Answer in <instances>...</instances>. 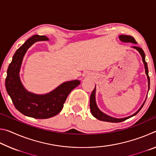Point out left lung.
Here are the masks:
<instances>
[{"mask_svg":"<svg viewBox=\"0 0 156 156\" xmlns=\"http://www.w3.org/2000/svg\"><path fill=\"white\" fill-rule=\"evenodd\" d=\"M119 37V39L120 41L123 42V43H131L133 44H137V42L136 41L135 39L133 36H127V35H120L118 36ZM132 48L136 49L137 51L139 52V54H140V56L142 57V62L144 63V69H145V73H146L147 77V80H148V91L149 90V86H150V78L149 76V70H148V67H147V63L145 61V54L144 52L142 49H141L140 47H136V46H133ZM96 87H95L94 89L92 91V93L91 94L90 96V109H91V114L93 115L95 118H97L98 120H101V121H105V122H122V121H125L128 118H130L133 116L136 115L137 113H138L140 109L143 107V105H144V102L146 101V99L144 101L143 103H142V106L140 107V109L137 111L136 113H134L133 114H132L131 115H129L128 117H125V118H114L112 117V116H110L109 115L106 114L100 111V109L98 107V105L96 104Z\"/></svg>","mask_w":156,"mask_h":156,"instance_id":"1","label":"left lung"}]
</instances>
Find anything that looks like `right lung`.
Segmentation results:
<instances>
[{"mask_svg":"<svg viewBox=\"0 0 156 156\" xmlns=\"http://www.w3.org/2000/svg\"><path fill=\"white\" fill-rule=\"evenodd\" d=\"M49 41L45 36L34 35L16 50L7 72L5 87L18 112L28 117L47 119L61 112L68 95L80 83L79 80L65 82L45 94H36L26 89L20 78L23 60L28 49L38 41Z\"/></svg>","mask_w":156,"mask_h":156,"instance_id":"1","label":"right lung"}]
</instances>
